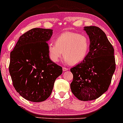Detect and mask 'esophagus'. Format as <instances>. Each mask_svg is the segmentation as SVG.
Returning <instances> with one entry per match:
<instances>
[{"label":"esophagus","mask_w":123,"mask_h":123,"mask_svg":"<svg viewBox=\"0 0 123 123\" xmlns=\"http://www.w3.org/2000/svg\"><path fill=\"white\" fill-rule=\"evenodd\" d=\"M63 71H67V70H68V68H66V67H63Z\"/></svg>","instance_id":"obj_1"}]
</instances>
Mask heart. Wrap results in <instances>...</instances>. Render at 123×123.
<instances>
[{"label": "heart", "mask_w": 123, "mask_h": 123, "mask_svg": "<svg viewBox=\"0 0 123 123\" xmlns=\"http://www.w3.org/2000/svg\"><path fill=\"white\" fill-rule=\"evenodd\" d=\"M89 48V40L86 35L65 32L55 38V43L48 45V52L49 59L54 63L59 62L63 53L66 64H77L85 60Z\"/></svg>", "instance_id": "heart-1"}]
</instances>
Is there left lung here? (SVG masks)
<instances>
[{
    "instance_id": "8db88e82",
    "label": "left lung",
    "mask_w": 123,
    "mask_h": 123,
    "mask_svg": "<svg viewBox=\"0 0 123 123\" xmlns=\"http://www.w3.org/2000/svg\"><path fill=\"white\" fill-rule=\"evenodd\" d=\"M90 42L84 61L70 69L71 92L80 100L98 98L108 89L116 69L114 49L105 33L95 26L84 27Z\"/></svg>"
}]
</instances>
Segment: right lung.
Returning <instances> with one entry per match:
<instances>
[{"label": "right lung", "mask_w": 123, "mask_h": 123, "mask_svg": "<svg viewBox=\"0 0 123 123\" xmlns=\"http://www.w3.org/2000/svg\"><path fill=\"white\" fill-rule=\"evenodd\" d=\"M50 29H31L19 38L10 53L9 73L15 89L22 97L40 102L50 96L62 67L49 59L47 42Z\"/></svg>", "instance_id": "obj_1"}]
</instances>
